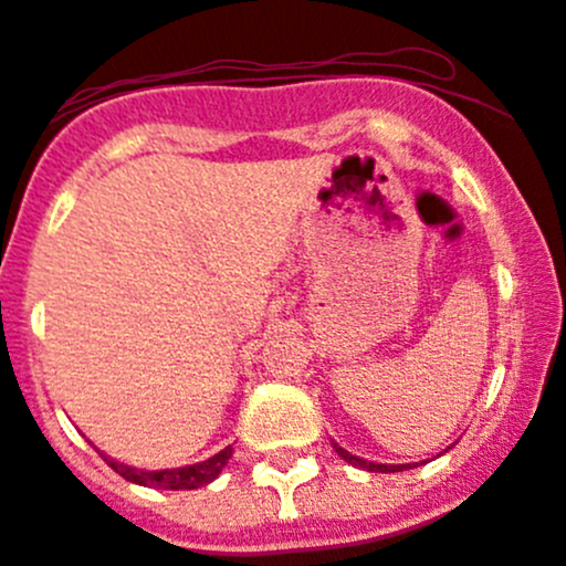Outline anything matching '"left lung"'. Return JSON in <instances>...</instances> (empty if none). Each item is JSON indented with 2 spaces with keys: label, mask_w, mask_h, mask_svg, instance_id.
I'll list each match as a JSON object with an SVG mask.
<instances>
[{
  "label": "left lung",
  "mask_w": 566,
  "mask_h": 566,
  "mask_svg": "<svg viewBox=\"0 0 566 566\" xmlns=\"http://www.w3.org/2000/svg\"><path fill=\"white\" fill-rule=\"evenodd\" d=\"M333 449L338 451V457L344 459V462H349L352 468H363V470H370V473H402V470H408L411 464H378V462H368V459L363 457H354L349 454L346 449H340L338 443H333Z\"/></svg>",
  "instance_id": "8db88e82"
}]
</instances>
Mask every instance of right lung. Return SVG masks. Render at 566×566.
<instances>
[{"label":"right lung","instance_id":"1","mask_svg":"<svg viewBox=\"0 0 566 566\" xmlns=\"http://www.w3.org/2000/svg\"><path fill=\"white\" fill-rule=\"evenodd\" d=\"M104 462L115 470L117 475H123L126 481L139 483V486H150V489H171V492H182V489H198L212 483L217 475L222 473V468L228 464V459L233 457V449H222L220 454L203 459L198 464H185V468H174V470H139V468H128V464L115 462V459L102 454Z\"/></svg>","mask_w":566,"mask_h":566}]
</instances>
